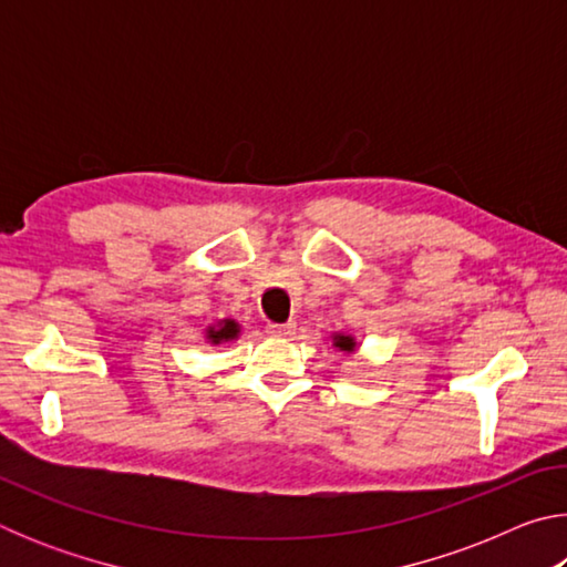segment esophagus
<instances>
[{"instance_id":"34e87169","label":"esophagus","mask_w":567,"mask_h":567,"mask_svg":"<svg viewBox=\"0 0 567 567\" xmlns=\"http://www.w3.org/2000/svg\"><path fill=\"white\" fill-rule=\"evenodd\" d=\"M295 332V322H270L267 324V334H272V338H290Z\"/></svg>"}]
</instances>
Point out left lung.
I'll return each instance as SVG.
<instances>
[{
  "label": "left lung",
  "mask_w": 567,
  "mask_h": 567,
  "mask_svg": "<svg viewBox=\"0 0 567 567\" xmlns=\"http://www.w3.org/2000/svg\"><path fill=\"white\" fill-rule=\"evenodd\" d=\"M334 344H338L340 350H348V352H352V348H354V342H352V338H344V334H340L338 340H334Z\"/></svg>",
  "instance_id": "left-lung-1"
}]
</instances>
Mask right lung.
Listing matches in <instances>:
<instances>
[{
  "instance_id": "1",
  "label": "right lung",
  "mask_w": 567,
  "mask_h": 567,
  "mask_svg": "<svg viewBox=\"0 0 567 567\" xmlns=\"http://www.w3.org/2000/svg\"><path fill=\"white\" fill-rule=\"evenodd\" d=\"M235 334H237V324L233 320H227L219 330H209V340L223 342V340H233Z\"/></svg>"
}]
</instances>
